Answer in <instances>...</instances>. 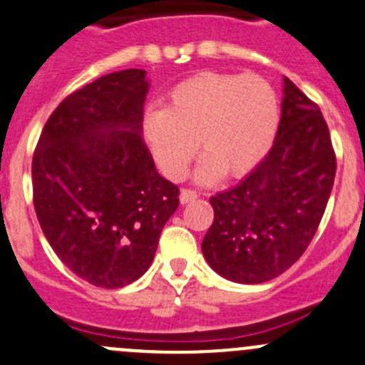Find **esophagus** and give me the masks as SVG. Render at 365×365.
Listing matches in <instances>:
<instances>
[{
	"label": "esophagus",
	"instance_id": "esophagus-1",
	"mask_svg": "<svg viewBox=\"0 0 365 365\" xmlns=\"http://www.w3.org/2000/svg\"><path fill=\"white\" fill-rule=\"evenodd\" d=\"M196 197H197V192L192 189H182V192H180V201H182L183 205L190 203V201H194Z\"/></svg>",
	"mask_w": 365,
	"mask_h": 365
}]
</instances>
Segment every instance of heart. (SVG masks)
I'll return each instance as SVG.
<instances>
[{"mask_svg": "<svg viewBox=\"0 0 365 365\" xmlns=\"http://www.w3.org/2000/svg\"><path fill=\"white\" fill-rule=\"evenodd\" d=\"M280 126V101L255 74L201 71L168 93L165 108L150 110L144 137L160 171L180 180L197 155L200 180L240 178L265 158Z\"/></svg>", "mask_w": 365, "mask_h": 365, "instance_id": "1", "label": "heart"}]
</instances>
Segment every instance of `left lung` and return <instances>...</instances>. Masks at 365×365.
Returning <instances> with one entry per match:
<instances>
[{
  "instance_id": "obj_1",
  "label": "left lung",
  "mask_w": 365,
  "mask_h": 365,
  "mask_svg": "<svg viewBox=\"0 0 365 365\" xmlns=\"http://www.w3.org/2000/svg\"><path fill=\"white\" fill-rule=\"evenodd\" d=\"M277 139L233 189L210 197L214 222L201 250L215 272L262 284L287 271L317 232L337 169L321 108L285 78Z\"/></svg>"
}]
</instances>
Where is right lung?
I'll return each mask as SVG.
<instances>
[{"instance_id":"right-lung-1","label":"right lung","mask_w":365,"mask_h":365,"mask_svg":"<svg viewBox=\"0 0 365 365\" xmlns=\"http://www.w3.org/2000/svg\"><path fill=\"white\" fill-rule=\"evenodd\" d=\"M146 71L101 76L62 100L31 160L34 207L60 260L96 287L118 289L151 265L178 185L140 137Z\"/></svg>"}]
</instances>
